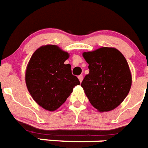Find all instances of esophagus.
<instances>
[{
  "mask_svg": "<svg viewBox=\"0 0 148 148\" xmlns=\"http://www.w3.org/2000/svg\"><path fill=\"white\" fill-rule=\"evenodd\" d=\"M78 79H79V81L82 82V80H83V75H82V74H81V75H79V76H78Z\"/></svg>",
  "mask_w": 148,
  "mask_h": 148,
  "instance_id": "esophagus-1",
  "label": "esophagus"
}]
</instances>
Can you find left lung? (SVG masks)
<instances>
[{"instance_id":"left-lung-1","label":"left lung","mask_w":148,"mask_h":148,"mask_svg":"<svg viewBox=\"0 0 148 148\" xmlns=\"http://www.w3.org/2000/svg\"><path fill=\"white\" fill-rule=\"evenodd\" d=\"M89 74L82 82L90 103L99 112L111 111L129 93L132 77L124 56L115 48L101 47L85 52Z\"/></svg>"}]
</instances>
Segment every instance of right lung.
<instances>
[{
	"instance_id": "obj_1",
	"label": "right lung",
	"mask_w": 148,
	"mask_h": 148,
	"mask_svg": "<svg viewBox=\"0 0 148 148\" xmlns=\"http://www.w3.org/2000/svg\"><path fill=\"white\" fill-rule=\"evenodd\" d=\"M69 54L55 45L35 51L27 66L25 82L32 99L43 109L54 111L64 104L80 82L65 64Z\"/></svg>"
}]
</instances>
